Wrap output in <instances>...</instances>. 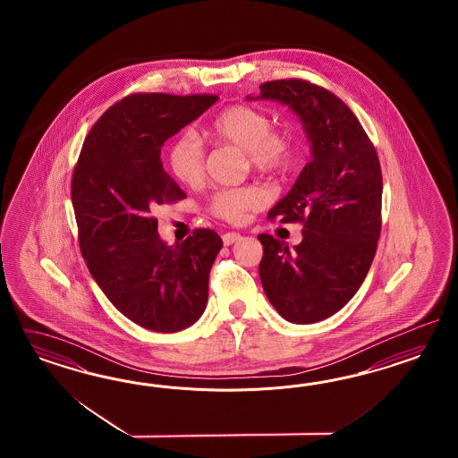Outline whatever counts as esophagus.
I'll list each match as a JSON object with an SVG mask.
<instances>
[{
  "mask_svg": "<svg viewBox=\"0 0 458 458\" xmlns=\"http://www.w3.org/2000/svg\"><path fill=\"white\" fill-rule=\"evenodd\" d=\"M240 238H242L240 233H236V232H228V233H225V235H223V243H225V245H233V243L238 242Z\"/></svg>",
  "mask_w": 458,
  "mask_h": 458,
  "instance_id": "esophagus-1",
  "label": "esophagus"
}]
</instances>
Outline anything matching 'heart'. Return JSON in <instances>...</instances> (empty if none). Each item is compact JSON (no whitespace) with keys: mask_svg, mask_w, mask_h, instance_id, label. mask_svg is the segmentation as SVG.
<instances>
[{"mask_svg":"<svg viewBox=\"0 0 458 458\" xmlns=\"http://www.w3.org/2000/svg\"><path fill=\"white\" fill-rule=\"evenodd\" d=\"M205 134L213 142L232 146L245 154L250 167L264 176H282L295 163L297 140L289 131L272 129L267 112L236 104L220 112L207 127ZM167 165L176 180L196 188L205 180V151L198 139L182 132L167 149ZM267 203V193L257 184L220 190L211 196L208 209L226 222H240L250 209Z\"/></svg>","mask_w":458,"mask_h":458,"instance_id":"obj_1","label":"heart"}]
</instances>
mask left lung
<instances>
[{
  "label": "left lung",
  "mask_w": 458,
  "mask_h": 458,
  "mask_svg": "<svg viewBox=\"0 0 458 458\" xmlns=\"http://www.w3.org/2000/svg\"><path fill=\"white\" fill-rule=\"evenodd\" d=\"M260 98L289 106L312 146V161L267 215L301 223L304 238L289 250L272 235H259L260 280L284 319L312 324L341 310L373 264L381 233V166L358 117L327 89L282 79L262 83Z\"/></svg>",
  "instance_id": "8db88e82"
}]
</instances>
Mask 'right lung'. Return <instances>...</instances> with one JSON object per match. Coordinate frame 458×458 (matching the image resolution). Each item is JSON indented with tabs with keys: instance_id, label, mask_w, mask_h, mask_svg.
<instances>
[{
	"instance_id": "obj_1",
	"label": "right lung",
	"mask_w": 458,
	"mask_h": 458,
	"mask_svg": "<svg viewBox=\"0 0 458 458\" xmlns=\"http://www.w3.org/2000/svg\"><path fill=\"white\" fill-rule=\"evenodd\" d=\"M218 96L131 94L98 117L72 174V205L89 272L127 319L178 333L201 318L223 242L196 228L176 245L157 235L156 209L186 198L161 148Z\"/></svg>"
}]
</instances>
